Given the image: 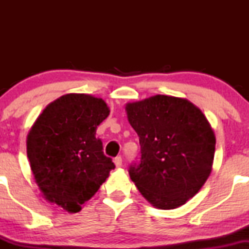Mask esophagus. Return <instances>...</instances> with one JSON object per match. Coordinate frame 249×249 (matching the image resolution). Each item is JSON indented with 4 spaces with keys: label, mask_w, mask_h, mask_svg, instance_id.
Returning a JSON list of instances; mask_svg holds the SVG:
<instances>
[{
    "label": "esophagus",
    "mask_w": 249,
    "mask_h": 249,
    "mask_svg": "<svg viewBox=\"0 0 249 249\" xmlns=\"http://www.w3.org/2000/svg\"><path fill=\"white\" fill-rule=\"evenodd\" d=\"M115 165L117 167H122V165H123V159H122V157L119 156V157H116L115 158Z\"/></svg>",
    "instance_id": "1"
}]
</instances>
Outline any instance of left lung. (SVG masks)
I'll return each instance as SVG.
<instances>
[{
	"instance_id": "obj_1",
	"label": "left lung",
	"mask_w": 249,
	"mask_h": 249,
	"mask_svg": "<svg viewBox=\"0 0 249 249\" xmlns=\"http://www.w3.org/2000/svg\"><path fill=\"white\" fill-rule=\"evenodd\" d=\"M126 112L141 144L128 167L134 185L154 207L184 205L212 171L215 136L206 117L187 99L164 95L128 103Z\"/></svg>"
}]
</instances>
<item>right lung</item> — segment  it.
Listing matches in <instances>:
<instances>
[{
    "label": "right lung",
    "mask_w": 249,
    "mask_h": 249,
    "mask_svg": "<svg viewBox=\"0 0 249 249\" xmlns=\"http://www.w3.org/2000/svg\"><path fill=\"white\" fill-rule=\"evenodd\" d=\"M107 103L84 93L59 97L43 110L27 139V154L43 196L75 213L115 168L96 128L108 116Z\"/></svg>",
    "instance_id": "1"
}]
</instances>
